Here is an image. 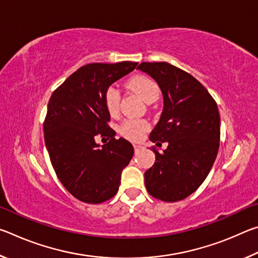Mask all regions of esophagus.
I'll list each match as a JSON object with an SVG mask.
<instances>
[{
    "label": "esophagus",
    "mask_w": 258,
    "mask_h": 258,
    "mask_svg": "<svg viewBox=\"0 0 258 258\" xmlns=\"http://www.w3.org/2000/svg\"><path fill=\"white\" fill-rule=\"evenodd\" d=\"M133 148H134V151H135V152H139L140 150L143 149V146H142V145H139V143H134Z\"/></svg>",
    "instance_id": "esophagus-1"
}]
</instances>
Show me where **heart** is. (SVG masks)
<instances>
[{"instance_id": "heart-1", "label": "heart", "mask_w": 258, "mask_h": 258, "mask_svg": "<svg viewBox=\"0 0 258 258\" xmlns=\"http://www.w3.org/2000/svg\"><path fill=\"white\" fill-rule=\"evenodd\" d=\"M128 85L135 93H138L148 103L154 102L159 98V86L149 77H135L128 82ZM103 101L107 111L111 116L118 115L120 104V92L118 87L116 85L108 86L107 90L104 91ZM148 128H149V123L147 120L130 118L120 124L119 133L121 137L131 140V141H139Z\"/></svg>"}]
</instances>
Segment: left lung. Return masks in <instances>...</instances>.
<instances>
[{"label": "left lung", "mask_w": 258, "mask_h": 258, "mask_svg": "<svg viewBox=\"0 0 258 258\" xmlns=\"http://www.w3.org/2000/svg\"><path fill=\"white\" fill-rule=\"evenodd\" d=\"M158 83L164 95L160 120L150 133L156 161L145 173L147 191L174 203L186 198L207 177L220 147V113L216 101L202 83L167 62H142L138 67Z\"/></svg>", "instance_id": "8db88e82"}]
</instances>
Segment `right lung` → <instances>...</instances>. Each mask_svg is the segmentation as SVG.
Returning <instances> with one entry per match:
<instances>
[{
	"label": "right lung",
	"instance_id": "obj_1",
	"mask_svg": "<svg viewBox=\"0 0 258 258\" xmlns=\"http://www.w3.org/2000/svg\"><path fill=\"white\" fill-rule=\"evenodd\" d=\"M138 62L89 63L72 74L52 93L43 123L44 140L56 176L69 194L86 204H101L117 194L123 168L134 149L115 139L104 91L134 71ZM97 136L109 142L99 147Z\"/></svg>",
	"mask_w": 258,
	"mask_h": 258
}]
</instances>
